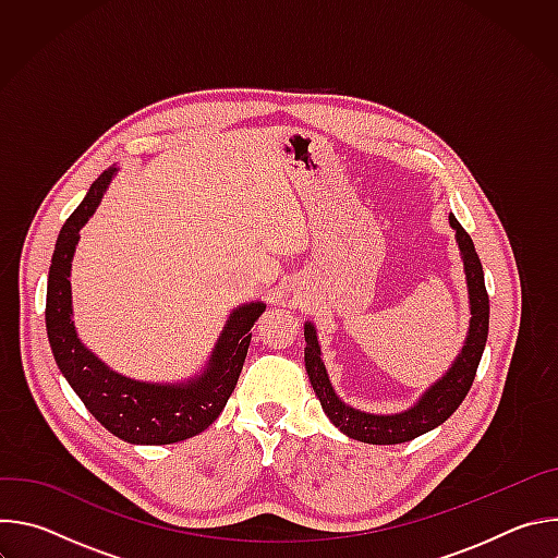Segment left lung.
Wrapping results in <instances>:
<instances>
[{"instance_id": "left-lung-1", "label": "left lung", "mask_w": 558, "mask_h": 558, "mask_svg": "<svg viewBox=\"0 0 558 558\" xmlns=\"http://www.w3.org/2000/svg\"><path fill=\"white\" fill-rule=\"evenodd\" d=\"M448 220H450V227L454 229V238H457L461 263H463L468 302H470V325H468L463 347L457 353L450 368L420 395V400L411 409L402 413L375 415V413H366L349 407L336 392L329 379L315 325L304 323V342H306L304 368H306L308 381L317 395V400L323 404L325 415L331 420L336 428H340V433H344L351 439L375 444V446L411 441L441 426L459 409V404L463 402V397L468 395L474 381L476 366L482 362L486 340H488L490 302L486 293L482 260L474 252L472 238L465 233V229L459 225V220L452 214L448 216Z\"/></svg>"}]
</instances>
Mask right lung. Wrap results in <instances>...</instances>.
<instances>
[{
  "mask_svg": "<svg viewBox=\"0 0 558 558\" xmlns=\"http://www.w3.org/2000/svg\"><path fill=\"white\" fill-rule=\"evenodd\" d=\"M119 168L106 170L59 231L46 291V331L61 375L93 417L128 444L163 446L190 439L222 413L243 371L252 327L265 302L235 306L201 373L181 381H143L110 368L76 333L70 271L78 231L93 218Z\"/></svg>",
  "mask_w": 558,
  "mask_h": 558,
  "instance_id": "1",
  "label": "right lung"
}]
</instances>
